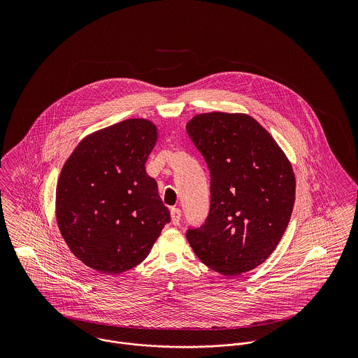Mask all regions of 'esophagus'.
<instances>
[{"mask_svg": "<svg viewBox=\"0 0 358 358\" xmlns=\"http://www.w3.org/2000/svg\"><path fill=\"white\" fill-rule=\"evenodd\" d=\"M180 217H182V212L179 208H172L171 209V222L172 224L178 226L180 223Z\"/></svg>", "mask_w": 358, "mask_h": 358, "instance_id": "obj_1", "label": "esophagus"}]
</instances>
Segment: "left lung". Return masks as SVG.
<instances>
[{"label":"left lung","mask_w":358,"mask_h":358,"mask_svg":"<svg viewBox=\"0 0 358 358\" xmlns=\"http://www.w3.org/2000/svg\"><path fill=\"white\" fill-rule=\"evenodd\" d=\"M187 134L210 172V209L187 231L209 268L238 275L262 264L282 238L295 203L292 165L273 136L244 113L194 115Z\"/></svg>","instance_id":"obj_1"}]
</instances>
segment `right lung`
I'll list each match as a JSON object with an SVG mask.
<instances>
[{"mask_svg": "<svg viewBox=\"0 0 358 358\" xmlns=\"http://www.w3.org/2000/svg\"><path fill=\"white\" fill-rule=\"evenodd\" d=\"M157 125L129 118L87 135L66 159L56 185L59 231L88 267L120 274L142 263L171 220L146 161Z\"/></svg>", "mask_w": 358, "mask_h": 358, "instance_id": "obj_1", "label": "right lung"}]
</instances>
